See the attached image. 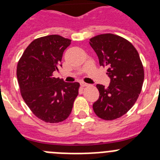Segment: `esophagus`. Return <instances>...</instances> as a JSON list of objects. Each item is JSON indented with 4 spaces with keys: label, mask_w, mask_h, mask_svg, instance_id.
Instances as JSON below:
<instances>
[{
    "label": "esophagus",
    "mask_w": 160,
    "mask_h": 160,
    "mask_svg": "<svg viewBox=\"0 0 160 160\" xmlns=\"http://www.w3.org/2000/svg\"><path fill=\"white\" fill-rule=\"evenodd\" d=\"M81 86L82 87H88L89 86V84H87V83H86V82H81Z\"/></svg>",
    "instance_id": "34e87169"
}]
</instances>
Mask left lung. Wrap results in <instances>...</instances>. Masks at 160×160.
Instances as JSON below:
<instances>
[{
	"instance_id": "1",
	"label": "left lung",
	"mask_w": 160,
	"mask_h": 160,
	"mask_svg": "<svg viewBox=\"0 0 160 160\" xmlns=\"http://www.w3.org/2000/svg\"><path fill=\"white\" fill-rule=\"evenodd\" d=\"M89 43L111 78L107 88L96 85L99 98L93 104V109L102 119H116L128 112L138 99L144 80L143 66L135 46L118 35H97L90 38Z\"/></svg>"
}]
</instances>
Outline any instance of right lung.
Returning <instances> with one entry per match:
<instances>
[{
	"label": "right lung",
	"mask_w": 160,
	"mask_h": 160,
	"mask_svg": "<svg viewBox=\"0 0 160 160\" xmlns=\"http://www.w3.org/2000/svg\"><path fill=\"white\" fill-rule=\"evenodd\" d=\"M70 43L59 35L37 38L18 61L17 77L22 98L32 114L46 122L66 120L78 94V82H65L53 76Z\"/></svg>",
	"instance_id": "1"
}]
</instances>
